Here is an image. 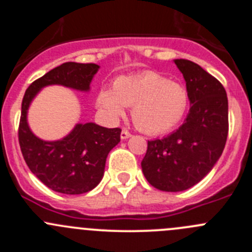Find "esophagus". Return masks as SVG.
<instances>
[{"label":"esophagus","mask_w":252,"mask_h":252,"mask_svg":"<svg viewBox=\"0 0 252 252\" xmlns=\"http://www.w3.org/2000/svg\"><path fill=\"white\" fill-rule=\"evenodd\" d=\"M121 138L122 140H126V138H128V137H131V136H132V133L130 132V131H127L126 130V128H124V130L121 131Z\"/></svg>","instance_id":"obj_1"}]
</instances>
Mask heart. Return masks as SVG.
Masks as SVG:
<instances>
[{"label": "heart", "instance_id": "heart-1", "mask_svg": "<svg viewBox=\"0 0 252 252\" xmlns=\"http://www.w3.org/2000/svg\"><path fill=\"white\" fill-rule=\"evenodd\" d=\"M100 111L116 120L125 114V106H132L136 127L148 135L171 131L186 116L189 94L182 84L171 81L156 71L115 79L111 89H101L96 95Z\"/></svg>", "mask_w": 252, "mask_h": 252}]
</instances>
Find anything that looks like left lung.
<instances>
[{"mask_svg":"<svg viewBox=\"0 0 252 252\" xmlns=\"http://www.w3.org/2000/svg\"><path fill=\"white\" fill-rule=\"evenodd\" d=\"M183 74L190 109L178 130L147 142L141 166L151 186L181 191L202 181L221 156L229 132L227 96L224 86L202 66L176 59Z\"/></svg>","mask_w":252,"mask_h":252,"instance_id":"1","label":"left lung"}]
</instances>
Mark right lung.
<instances>
[{"mask_svg": "<svg viewBox=\"0 0 252 252\" xmlns=\"http://www.w3.org/2000/svg\"><path fill=\"white\" fill-rule=\"evenodd\" d=\"M99 65L68 62L33 81L22 100L18 141L28 168L43 184L62 194H83L94 189L104 176L106 157L120 142L121 128L78 124L66 137L47 142L35 137L27 124V110L40 89L59 84L89 90Z\"/></svg>", "mask_w": 252, "mask_h": 252, "instance_id": "right-lung-1", "label": "right lung"}]
</instances>
